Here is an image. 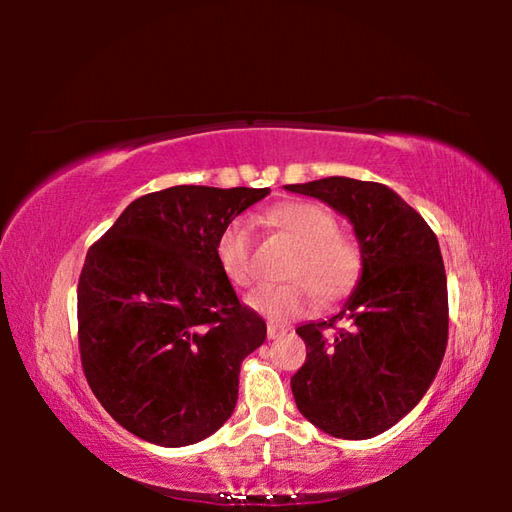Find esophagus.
<instances>
[{"mask_svg": "<svg viewBox=\"0 0 512 512\" xmlns=\"http://www.w3.org/2000/svg\"><path fill=\"white\" fill-rule=\"evenodd\" d=\"M266 334H268V339H280V336L287 334V329L280 327V325H275V323H268Z\"/></svg>", "mask_w": 512, "mask_h": 512, "instance_id": "esophagus-1", "label": "esophagus"}]
</instances>
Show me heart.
I'll return each mask as SVG.
<instances>
[{"label": "heart", "instance_id": "obj_1", "mask_svg": "<svg viewBox=\"0 0 512 512\" xmlns=\"http://www.w3.org/2000/svg\"><path fill=\"white\" fill-rule=\"evenodd\" d=\"M268 221L300 250L287 268L291 282L255 289L246 300L250 309L284 323L305 314L314 296L323 305H332L357 287L363 271L361 246L341 235L339 221L327 207L311 201L284 203L271 210ZM216 259L235 287H250L255 282V232L250 219L237 216L225 225L216 241Z\"/></svg>", "mask_w": 512, "mask_h": 512}]
</instances>
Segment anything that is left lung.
Masks as SVG:
<instances>
[{"instance_id":"left-lung-1","label":"left lung","mask_w":512,"mask_h":512,"mask_svg":"<svg viewBox=\"0 0 512 512\" xmlns=\"http://www.w3.org/2000/svg\"><path fill=\"white\" fill-rule=\"evenodd\" d=\"M289 192L320 198L354 225L363 253L357 289L339 314L300 325L307 359L291 377L305 418L329 436L391 429L427 393L447 348V277L427 221L393 189L329 176ZM348 319V330L336 328ZM336 328L334 335H325Z\"/></svg>"}]
</instances>
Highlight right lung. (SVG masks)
<instances>
[{
  "label": "right lung",
  "mask_w": 512,
  "mask_h": 512,
  "mask_svg": "<svg viewBox=\"0 0 512 512\" xmlns=\"http://www.w3.org/2000/svg\"><path fill=\"white\" fill-rule=\"evenodd\" d=\"M271 192L178 185L140 196L85 257L79 350L85 379L121 427L185 447L235 411L239 368L266 323L216 259L235 216Z\"/></svg>",
  "instance_id": "right-lung-1"
}]
</instances>
